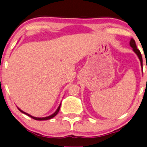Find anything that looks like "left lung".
<instances>
[{"label": "left lung", "instance_id": "obj_1", "mask_svg": "<svg viewBox=\"0 0 147 147\" xmlns=\"http://www.w3.org/2000/svg\"><path fill=\"white\" fill-rule=\"evenodd\" d=\"M129 45L131 46V47L133 48V50H134V53H136V54L137 55L138 57H139V59L140 60V62H141V65H142V62H143V60H142V54H141L140 51H139V50L137 49V45H136V42L135 41H134V40L133 39V38H131V40H130L129 42Z\"/></svg>", "mask_w": 147, "mask_h": 147}]
</instances>
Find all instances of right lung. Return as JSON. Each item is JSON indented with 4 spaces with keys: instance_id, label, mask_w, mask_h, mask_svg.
<instances>
[{
    "instance_id": "1",
    "label": "right lung",
    "mask_w": 147,
    "mask_h": 147,
    "mask_svg": "<svg viewBox=\"0 0 147 147\" xmlns=\"http://www.w3.org/2000/svg\"><path fill=\"white\" fill-rule=\"evenodd\" d=\"M60 105H61V104H60V106L58 107V108H57V110H56L55 112L53 114V115H50V116H48V117H32V116H31V115H30L29 114H28V113H26V112H23V111H22L21 109H19L18 107V109L19 110H20V112H22V113H24V114H26V115H28V116L30 117H32V119H35V120H47V119H52V118H53V117H54L55 116H56V115H57V114L58 113V112H59V110H60Z\"/></svg>"
}]
</instances>
